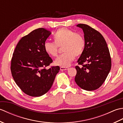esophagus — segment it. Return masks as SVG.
I'll return each mask as SVG.
<instances>
[{
	"instance_id": "obj_1",
	"label": "esophagus",
	"mask_w": 123,
	"mask_h": 123,
	"mask_svg": "<svg viewBox=\"0 0 123 123\" xmlns=\"http://www.w3.org/2000/svg\"><path fill=\"white\" fill-rule=\"evenodd\" d=\"M69 69L68 68H64V67H60V70L61 71H65V70H68Z\"/></svg>"
}]
</instances>
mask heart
<instances>
[{
  "mask_svg": "<svg viewBox=\"0 0 123 123\" xmlns=\"http://www.w3.org/2000/svg\"><path fill=\"white\" fill-rule=\"evenodd\" d=\"M54 43L46 42L44 44V51L49 56L55 57L58 53V47L62 46L64 53L55 60L57 66L67 68L70 66L75 59L82 54L85 46V40L79 33L67 28L57 30L53 35Z\"/></svg>",
  "mask_w": 123,
  "mask_h": 123,
  "instance_id": "1",
  "label": "heart"
}]
</instances>
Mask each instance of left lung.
<instances>
[{
    "instance_id": "1",
    "label": "left lung",
    "mask_w": 123,
    "mask_h": 123,
    "mask_svg": "<svg viewBox=\"0 0 123 123\" xmlns=\"http://www.w3.org/2000/svg\"><path fill=\"white\" fill-rule=\"evenodd\" d=\"M77 27L84 33V51L75 67V81L83 89L92 91L103 84L111 69V61L106 42L101 34L86 24H79Z\"/></svg>"
}]
</instances>
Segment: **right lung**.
I'll return each mask as SVG.
<instances>
[{"mask_svg": "<svg viewBox=\"0 0 123 123\" xmlns=\"http://www.w3.org/2000/svg\"><path fill=\"white\" fill-rule=\"evenodd\" d=\"M51 34L44 28L33 31L20 39L12 54L10 69L13 79L20 89L30 96L46 93L59 72V66L45 68L53 62L44 49Z\"/></svg>", "mask_w": 123, "mask_h": 123, "instance_id": "1", "label": "right lung"}]
</instances>
